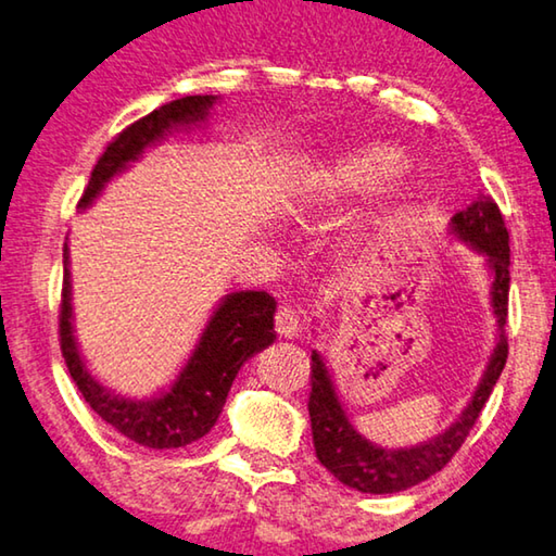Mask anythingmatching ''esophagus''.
<instances>
[{"label":"esophagus","mask_w":556,"mask_h":556,"mask_svg":"<svg viewBox=\"0 0 556 556\" xmlns=\"http://www.w3.org/2000/svg\"><path fill=\"white\" fill-rule=\"evenodd\" d=\"M275 329L279 337L285 339H299L302 337V324H299V316L289 306H279L275 316Z\"/></svg>","instance_id":"obj_1"}]
</instances>
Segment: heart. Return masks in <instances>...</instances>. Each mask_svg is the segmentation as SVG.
<instances>
[{"mask_svg": "<svg viewBox=\"0 0 556 556\" xmlns=\"http://www.w3.org/2000/svg\"><path fill=\"white\" fill-rule=\"evenodd\" d=\"M405 167V155L389 143L356 146L316 173L306 192V213L319 215L343 202L371 195Z\"/></svg>", "mask_w": 556, "mask_h": 556, "instance_id": "heart-1", "label": "heart"}]
</instances>
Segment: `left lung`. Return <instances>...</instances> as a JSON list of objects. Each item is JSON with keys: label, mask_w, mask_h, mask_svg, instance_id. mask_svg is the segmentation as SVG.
Returning a JSON list of instances; mask_svg holds the SVG:
<instances>
[{"label": "left lung", "mask_w": 556, "mask_h": 556, "mask_svg": "<svg viewBox=\"0 0 556 556\" xmlns=\"http://www.w3.org/2000/svg\"><path fill=\"white\" fill-rule=\"evenodd\" d=\"M453 232L488 257V267L492 271V309L497 316L500 339L468 408L443 435L413 447H401V451H386V447L371 445L356 433L346 413H343L321 354H316V351L312 354L309 418L316 457L333 478L358 492L389 495V492L408 490L443 470L453 460V455L460 451L465 438L470 435L475 420L480 418V410L495 389L502 368H505V324L509 302V232L505 217H502L495 200L480 195L472 205L455 213Z\"/></svg>", "instance_id": "1"}]
</instances>
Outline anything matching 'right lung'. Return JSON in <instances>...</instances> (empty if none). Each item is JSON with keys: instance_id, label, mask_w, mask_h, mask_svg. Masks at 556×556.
I'll use <instances>...</instances> for the list:
<instances>
[{"instance_id": "right-lung-1", "label": "right lung", "mask_w": 556, "mask_h": 556, "mask_svg": "<svg viewBox=\"0 0 556 556\" xmlns=\"http://www.w3.org/2000/svg\"><path fill=\"white\" fill-rule=\"evenodd\" d=\"M217 96H185L155 109L148 116L130 123L105 146L96 161L91 178L84 190L78 207H88L113 175L121 173L130 161L161 140L175 126L205 121ZM275 296L267 292H235L227 294L210 324L202 331L200 343L192 351L188 364L175 378V383L163 395L151 401L121 399L96 381L84 366L76 349L72 326V279H68V244L64 242V289L59 306V341L61 354L68 366L74 383L86 403L99 416L118 430L121 435L138 445L155 447H185L195 443L210 430L223 413V405L237 371L247 358L267 349L277 339L275 333Z\"/></svg>"}]
</instances>
